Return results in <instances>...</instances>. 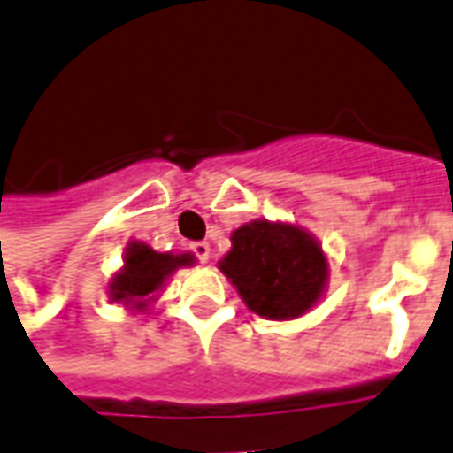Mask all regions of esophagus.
<instances>
[{
	"label": "esophagus",
	"instance_id": "obj_1",
	"mask_svg": "<svg viewBox=\"0 0 453 453\" xmlns=\"http://www.w3.org/2000/svg\"><path fill=\"white\" fill-rule=\"evenodd\" d=\"M191 252H194L201 262H208V259H211V245H208V242H191Z\"/></svg>",
	"mask_w": 453,
	"mask_h": 453
}]
</instances>
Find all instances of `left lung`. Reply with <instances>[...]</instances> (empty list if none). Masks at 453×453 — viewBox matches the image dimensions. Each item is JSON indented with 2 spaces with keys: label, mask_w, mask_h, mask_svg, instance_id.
I'll use <instances>...</instances> for the list:
<instances>
[{
  "label": "left lung",
  "mask_w": 453,
  "mask_h": 453,
  "mask_svg": "<svg viewBox=\"0 0 453 453\" xmlns=\"http://www.w3.org/2000/svg\"><path fill=\"white\" fill-rule=\"evenodd\" d=\"M218 266L252 313L291 320L308 313L327 284V257L308 230L291 223L252 220L230 237Z\"/></svg>",
  "instance_id": "1"
}]
</instances>
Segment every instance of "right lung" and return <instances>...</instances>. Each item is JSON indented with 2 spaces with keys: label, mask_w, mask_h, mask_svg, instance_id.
I'll use <instances>...</instances> for the list:
<instances>
[{
  "label": "right lung",
  "mask_w": 453,
  "mask_h": 453,
  "mask_svg": "<svg viewBox=\"0 0 453 453\" xmlns=\"http://www.w3.org/2000/svg\"><path fill=\"white\" fill-rule=\"evenodd\" d=\"M194 257L172 255V252H155L145 242H130L123 257V269L116 272L109 284V296L116 303H123L133 311H145L155 294L165 286L169 276L179 266H191Z\"/></svg>",
  "instance_id": "obj_1"
}]
</instances>
